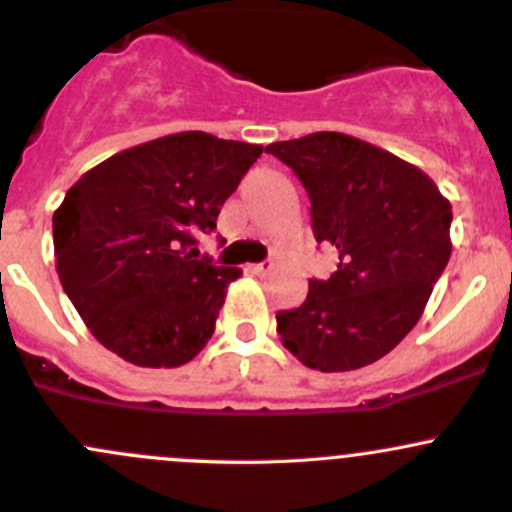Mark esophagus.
Here are the masks:
<instances>
[{"label": "esophagus", "instance_id": "1", "mask_svg": "<svg viewBox=\"0 0 512 512\" xmlns=\"http://www.w3.org/2000/svg\"><path fill=\"white\" fill-rule=\"evenodd\" d=\"M272 262H257V265H250V272L252 275H267V272H272Z\"/></svg>", "mask_w": 512, "mask_h": 512}]
</instances>
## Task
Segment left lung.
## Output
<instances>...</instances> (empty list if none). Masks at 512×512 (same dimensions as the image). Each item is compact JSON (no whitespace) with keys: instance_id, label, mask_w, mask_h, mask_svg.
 Segmentation results:
<instances>
[{"instance_id":"obj_1","label":"left lung","mask_w":512,"mask_h":512,"mask_svg":"<svg viewBox=\"0 0 512 512\" xmlns=\"http://www.w3.org/2000/svg\"><path fill=\"white\" fill-rule=\"evenodd\" d=\"M312 203L314 240L339 257L277 312L282 344L317 371H352L389 354L421 319L451 257V203L416 165L347 133L270 143Z\"/></svg>"}]
</instances>
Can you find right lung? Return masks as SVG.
Here are the masks:
<instances>
[{"instance_id": "add662e5", "label": "right lung", "mask_w": 512, "mask_h": 512, "mask_svg": "<svg viewBox=\"0 0 512 512\" xmlns=\"http://www.w3.org/2000/svg\"><path fill=\"white\" fill-rule=\"evenodd\" d=\"M262 146L203 131L116 153L81 175L54 213L56 272L91 334L151 369L188 364L208 344L237 267L200 257L198 237Z\"/></svg>"}]
</instances>
